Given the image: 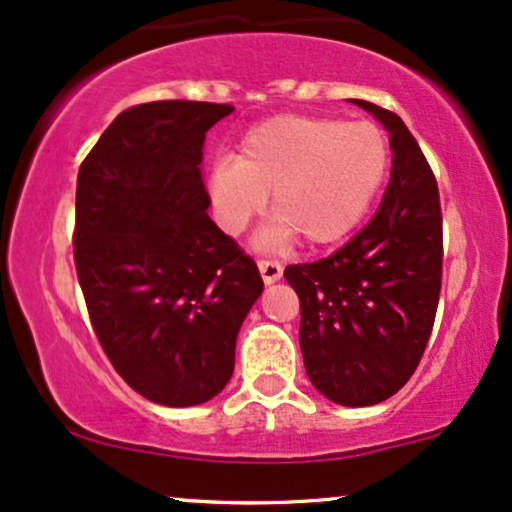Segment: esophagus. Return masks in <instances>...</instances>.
I'll use <instances>...</instances> for the list:
<instances>
[{
	"mask_svg": "<svg viewBox=\"0 0 512 512\" xmlns=\"http://www.w3.org/2000/svg\"><path fill=\"white\" fill-rule=\"evenodd\" d=\"M257 267H260L264 284H274V281L281 279V274H284V267L276 260H257Z\"/></svg>",
	"mask_w": 512,
	"mask_h": 512,
	"instance_id": "1",
	"label": "esophagus"
}]
</instances>
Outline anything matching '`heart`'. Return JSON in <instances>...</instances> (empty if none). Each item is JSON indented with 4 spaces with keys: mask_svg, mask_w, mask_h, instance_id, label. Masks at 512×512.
<instances>
[{
    "mask_svg": "<svg viewBox=\"0 0 512 512\" xmlns=\"http://www.w3.org/2000/svg\"><path fill=\"white\" fill-rule=\"evenodd\" d=\"M387 166L390 146L373 122L276 115L245 134L238 158H216L209 195L221 226L238 233L272 192L281 219L274 236L293 231L308 245H330L363 221Z\"/></svg>",
    "mask_w": 512,
    "mask_h": 512,
    "instance_id": "1",
    "label": "heart"
}]
</instances>
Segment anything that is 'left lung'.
<instances>
[{
	"mask_svg": "<svg viewBox=\"0 0 512 512\" xmlns=\"http://www.w3.org/2000/svg\"><path fill=\"white\" fill-rule=\"evenodd\" d=\"M390 132L392 178L378 214L344 248L289 264L310 383L344 407L385 402L424 356L443 279L438 182L402 117L368 101Z\"/></svg>",
	"mask_w": 512,
	"mask_h": 512,
	"instance_id": "1",
	"label": "left lung"
}]
</instances>
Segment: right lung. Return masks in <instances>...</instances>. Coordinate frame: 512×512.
<instances>
[{
  "mask_svg": "<svg viewBox=\"0 0 512 512\" xmlns=\"http://www.w3.org/2000/svg\"><path fill=\"white\" fill-rule=\"evenodd\" d=\"M231 110H122L76 178L74 264L91 327L120 378L166 407H195L226 387L264 286L255 260L207 214L204 139Z\"/></svg>",
  "mask_w": 512,
  "mask_h": 512,
  "instance_id": "right-lung-1",
  "label": "right lung"
}]
</instances>
